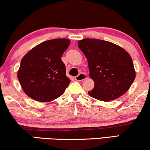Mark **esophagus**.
<instances>
[{
    "label": "esophagus",
    "mask_w": 150,
    "mask_h": 150,
    "mask_svg": "<svg viewBox=\"0 0 150 150\" xmlns=\"http://www.w3.org/2000/svg\"><path fill=\"white\" fill-rule=\"evenodd\" d=\"M87 79V76H86L84 73H79V75L77 76H76L75 77V79L76 81H83L84 79Z\"/></svg>",
    "instance_id": "esophagus-1"
}]
</instances>
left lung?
Here are the masks:
<instances>
[{"instance_id": "8db88e82", "label": "left lung", "mask_w": 150, "mask_h": 150, "mask_svg": "<svg viewBox=\"0 0 150 150\" xmlns=\"http://www.w3.org/2000/svg\"><path fill=\"white\" fill-rule=\"evenodd\" d=\"M78 47L85 55L90 76L94 81L88 92L92 98L102 101L113 100L129 89L135 79L133 62L123 48L100 39H84Z\"/></svg>"}]
</instances>
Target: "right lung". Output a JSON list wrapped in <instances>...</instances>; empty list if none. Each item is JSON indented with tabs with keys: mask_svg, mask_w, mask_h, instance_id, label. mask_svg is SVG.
Instances as JSON below:
<instances>
[{
	"mask_svg": "<svg viewBox=\"0 0 150 150\" xmlns=\"http://www.w3.org/2000/svg\"><path fill=\"white\" fill-rule=\"evenodd\" d=\"M70 40L57 39L40 43L22 58L18 78L25 93L34 100L49 102L63 94L71 80L61 57Z\"/></svg>",
	"mask_w": 150,
	"mask_h": 150,
	"instance_id": "add662e5",
	"label": "right lung"
}]
</instances>
